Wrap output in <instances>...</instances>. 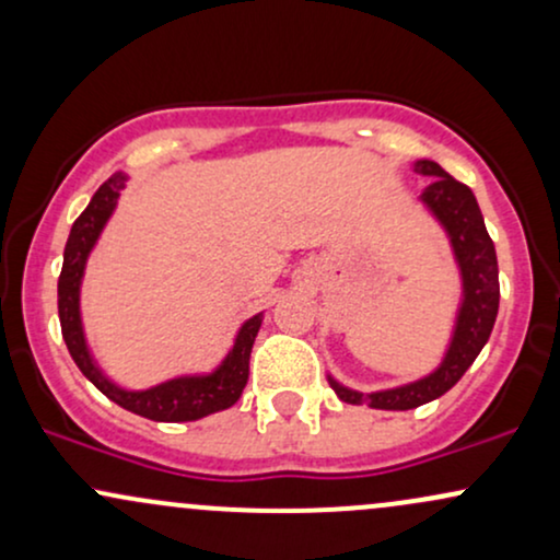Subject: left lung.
Instances as JSON below:
<instances>
[{
	"instance_id": "8db88e82",
	"label": "left lung",
	"mask_w": 560,
	"mask_h": 560,
	"mask_svg": "<svg viewBox=\"0 0 560 560\" xmlns=\"http://www.w3.org/2000/svg\"><path fill=\"white\" fill-rule=\"evenodd\" d=\"M413 171L432 178V184L423 189L421 202L445 229L455 262H458L460 281H464V300H460L458 316H455L453 339H450L445 358L432 374L419 382L402 384V387L363 395V392L345 387L329 376L331 389L342 402L369 405L378 410H410L436 400L450 387H455L468 365L477 361L481 347L490 339L494 318H498V255H494V244L487 234L477 197L466 184L455 182L447 171H442L434 160H416Z\"/></svg>"
}]
</instances>
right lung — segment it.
<instances>
[{
    "label": "right lung",
    "mask_w": 560,
    "mask_h": 560,
    "mask_svg": "<svg viewBox=\"0 0 560 560\" xmlns=\"http://www.w3.org/2000/svg\"><path fill=\"white\" fill-rule=\"evenodd\" d=\"M128 182L126 173H113L100 189L94 191L92 202L86 210L75 218L73 229H70L66 255H62V271L57 281V313H60L62 339H66L70 358L81 369V374L94 384L96 389L120 408L131 410V413L144 416L152 421H197L205 416L226 410L242 397L244 384L249 376V352H253L255 337L262 324V313L247 318L242 329L236 331L234 347L223 363L210 374L199 376H176L168 382L158 384L150 389H124L110 382L100 371V365L89 352L86 337H83L81 326V279L83 268H86L89 253L94 249L100 240L102 229L110 221L115 205H118L120 189Z\"/></svg>",
    "instance_id": "1"
}]
</instances>
